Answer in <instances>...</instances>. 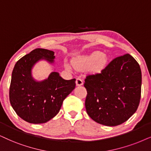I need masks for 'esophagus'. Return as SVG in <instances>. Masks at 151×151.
Instances as JSON below:
<instances>
[{
    "mask_svg": "<svg viewBox=\"0 0 151 151\" xmlns=\"http://www.w3.org/2000/svg\"><path fill=\"white\" fill-rule=\"evenodd\" d=\"M83 80L80 79V78H77V80H76V85L78 86H79L83 85Z\"/></svg>",
    "mask_w": 151,
    "mask_h": 151,
    "instance_id": "obj_1",
    "label": "esophagus"
}]
</instances>
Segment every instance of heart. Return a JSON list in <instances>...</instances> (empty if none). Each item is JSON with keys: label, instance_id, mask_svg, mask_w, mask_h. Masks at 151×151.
<instances>
[{"label": "heart", "instance_id": "heart-1", "mask_svg": "<svg viewBox=\"0 0 151 151\" xmlns=\"http://www.w3.org/2000/svg\"><path fill=\"white\" fill-rule=\"evenodd\" d=\"M107 61V56L105 53L100 51H95L87 56L79 57L74 60L73 65L76 69H82L92 66L93 70H100L102 69ZM66 68L70 69V67L66 65Z\"/></svg>", "mask_w": 151, "mask_h": 151}]
</instances>
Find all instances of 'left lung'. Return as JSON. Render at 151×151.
Returning <instances> with one entry per match:
<instances>
[{"mask_svg":"<svg viewBox=\"0 0 151 151\" xmlns=\"http://www.w3.org/2000/svg\"><path fill=\"white\" fill-rule=\"evenodd\" d=\"M87 114L106 126L123 123L138 108L142 90V71L137 60L127 54L112 60L100 73L85 79Z\"/></svg>","mask_w":151,"mask_h":151,"instance_id":"obj_1","label":"left lung"}]
</instances>
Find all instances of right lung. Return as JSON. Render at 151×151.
I'll return each mask as SVG.
<instances>
[{"label":"right lung","mask_w":151,"mask_h":151,"mask_svg":"<svg viewBox=\"0 0 151 151\" xmlns=\"http://www.w3.org/2000/svg\"><path fill=\"white\" fill-rule=\"evenodd\" d=\"M54 52L35 49L15 64L9 87V102L17 115L30 123H45L56 116L63 102L75 88V79L65 80L51 72L47 79L36 81L32 69L41 60L54 63Z\"/></svg>","instance_id":"1"}]
</instances>
